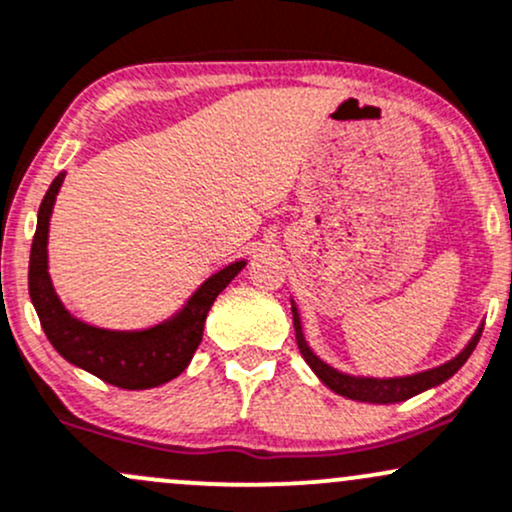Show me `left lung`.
<instances>
[{"instance_id":"8db88e82","label":"left lung","mask_w":512,"mask_h":512,"mask_svg":"<svg viewBox=\"0 0 512 512\" xmlns=\"http://www.w3.org/2000/svg\"><path fill=\"white\" fill-rule=\"evenodd\" d=\"M291 313H294L296 342H299L301 355L306 359L308 367L313 369V374H316L330 391L340 393V396L352 398V401H362V403H379V406L408 401V398L418 396V393L445 384L449 376H454L464 367V362L471 357V352H474L481 333H484V323H481L479 328H476L474 338L466 342L464 350L459 352V355H454L452 359H447V362L440 364V367H432V369H425V372H415L408 376H357V374H347V372H340V369L330 367L328 362H323V359L311 350V345L306 342V335H303L301 313L299 308H296L294 299H291Z\"/></svg>"}]
</instances>
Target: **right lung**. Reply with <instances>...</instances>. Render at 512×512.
Wrapping results in <instances>:
<instances>
[{
  "label": "right lung",
  "mask_w": 512,
  "mask_h": 512,
  "mask_svg": "<svg viewBox=\"0 0 512 512\" xmlns=\"http://www.w3.org/2000/svg\"><path fill=\"white\" fill-rule=\"evenodd\" d=\"M63 182L65 172H60L43 196L28 260V294L50 345L70 364L119 389L143 391L167 384L189 367L204 338V323L213 301L243 272L247 262L238 260L218 269L177 313L150 328L109 330L84 323L67 311L48 274L50 216Z\"/></svg>",
  "instance_id": "obj_1"
}]
</instances>
